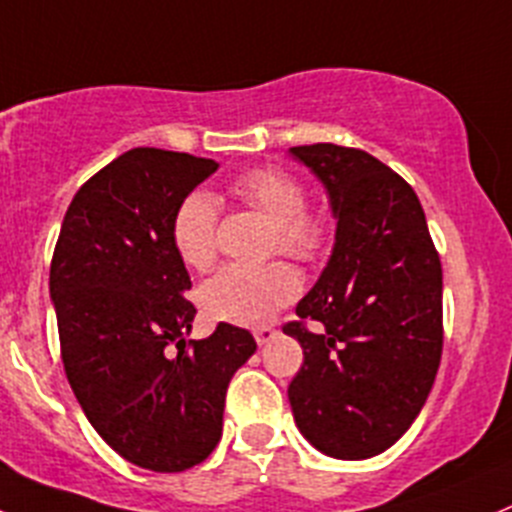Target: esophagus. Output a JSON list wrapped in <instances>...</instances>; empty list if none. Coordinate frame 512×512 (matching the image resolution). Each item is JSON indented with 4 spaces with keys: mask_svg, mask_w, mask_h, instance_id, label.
Masks as SVG:
<instances>
[{
    "mask_svg": "<svg viewBox=\"0 0 512 512\" xmlns=\"http://www.w3.org/2000/svg\"><path fill=\"white\" fill-rule=\"evenodd\" d=\"M276 329L274 326H256V329H253V337H256V342H259V347H264V344H269L271 339L276 337Z\"/></svg>",
    "mask_w": 512,
    "mask_h": 512,
    "instance_id": "1",
    "label": "esophagus"
}]
</instances>
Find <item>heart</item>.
<instances>
[{
    "label": "heart",
    "instance_id": "obj_1",
    "mask_svg": "<svg viewBox=\"0 0 512 512\" xmlns=\"http://www.w3.org/2000/svg\"><path fill=\"white\" fill-rule=\"evenodd\" d=\"M233 193L271 218L269 251L296 261H314L326 246V226L306 211V188L296 175L276 165H261L233 183ZM218 203L211 193L193 191L178 203L170 238L180 261L208 269L216 259ZM301 281L291 266H226L201 286V309L216 324L259 326L299 296Z\"/></svg>",
    "mask_w": 512,
    "mask_h": 512
}]
</instances>
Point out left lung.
<instances>
[{
  "instance_id": "8db88e82",
  "label": "left lung",
  "mask_w": 512,
  "mask_h": 512,
  "mask_svg": "<svg viewBox=\"0 0 512 512\" xmlns=\"http://www.w3.org/2000/svg\"><path fill=\"white\" fill-rule=\"evenodd\" d=\"M324 183L337 218L332 259L284 334L304 364L289 384L301 435L329 457L392 447L425 407L442 357V266L405 178L334 143L289 150ZM309 320L320 324L309 333Z\"/></svg>"
}]
</instances>
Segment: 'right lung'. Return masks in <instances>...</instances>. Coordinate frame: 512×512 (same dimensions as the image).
Returning <instances> with one entry per match:
<instances>
[{
  "mask_svg": "<svg viewBox=\"0 0 512 512\" xmlns=\"http://www.w3.org/2000/svg\"><path fill=\"white\" fill-rule=\"evenodd\" d=\"M216 168L188 153L128 150L75 193L52 253L67 382L97 435L145 470H188L216 450L228 382L256 352L251 332L231 324L186 342L196 306L183 296L191 276L170 223Z\"/></svg>",
  "mask_w": 512,
  "mask_h": 512,
  "instance_id": "obj_1",
  "label": "right lung"
}]
</instances>
